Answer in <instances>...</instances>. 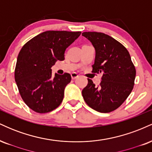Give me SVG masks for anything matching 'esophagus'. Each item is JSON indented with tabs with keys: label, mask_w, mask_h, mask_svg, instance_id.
I'll list each match as a JSON object with an SVG mask.
<instances>
[{
	"label": "esophagus",
	"mask_w": 152,
	"mask_h": 152,
	"mask_svg": "<svg viewBox=\"0 0 152 152\" xmlns=\"http://www.w3.org/2000/svg\"><path fill=\"white\" fill-rule=\"evenodd\" d=\"M71 78H72V79H76V78H77L78 77V74H76V73H72V74H71Z\"/></svg>",
	"instance_id": "1"
}]
</instances>
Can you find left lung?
Masks as SVG:
<instances>
[{
    "label": "left lung",
    "mask_w": 152,
    "mask_h": 152,
    "mask_svg": "<svg viewBox=\"0 0 152 152\" xmlns=\"http://www.w3.org/2000/svg\"><path fill=\"white\" fill-rule=\"evenodd\" d=\"M82 36L95 48L92 72L102 74L99 86L88 78L82 96L91 109L101 113L111 112L124 102L133 89L135 67L126 48L114 38L99 32H83Z\"/></svg>",
    "instance_id": "left-lung-1"
}]
</instances>
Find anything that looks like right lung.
<instances>
[{"label": "right lung", "mask_w": 152, "mask_h": 152, "mask_svg": "<svg viewBox=\"0 0 152 152\" xmlns=\"http://www.w3.org/2000/svg\"><path fill=\"white\" fill-rule=\"evenodd\" d=\"M81 31H48L37 35L22 47L17 58L15 81L26 104L40 114L48 113L61 104L64 89L71 82L68 73L56 74L51 67L64 60V53Z\"/></svg>", "instance_id": "add662e5"}]
</instances>
